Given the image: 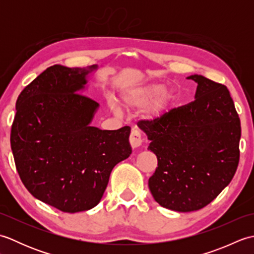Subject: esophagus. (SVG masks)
I'll return each instance as SVG.
<instances>
[{
  "label": "esophagus",
  "instance_id": "1",
  "mask_svg": "<svg viewBox=\"0 0 254 254\" xmlns=\"http://www.w3.org/2000/svg\"><path fill=\"white\" fill-rule=\"evenodd\" d=\"M130 144L133 148H137L138 146H141L142 144V136L141 133L138 132L136 128H133L130 134Z\"/></svg>",
  "mask_w": 254,
  "mask_h": 254
}]
</instances>
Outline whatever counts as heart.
I'll list each match as a JSON object with an SVG mask.
<instances>
[{
	"label": "heart",
	"instance_id": "obj_1",
	"mask_svg": "<svg viewBox=\"0 0 254 254\" xmlns=\"http://www.w3.org/2000/svg\"><path fill=\"white\" fill-rule=\"evenodd\" d=\"M172 100L174 94L166 89L165 85L159 83H145L131 86L124 89L120 95L121 104L128 109L143 107L152 101L144 112L145 118L148 120H156L163 117L168 110ZM110 105L115 108L113 102Z\"/></svg>",
	"mask_w": 254,
	"mask_h": 254
}]
</instances>
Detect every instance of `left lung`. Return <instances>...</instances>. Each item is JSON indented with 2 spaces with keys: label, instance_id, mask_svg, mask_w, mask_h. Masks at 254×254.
Returning <instances> with one entry per match:
<instances>
[{
  "label": "left lung",
  "instance_id": "8db88e82",
  "mask_svg": "<svg viewBox=\"0 0 254 254\" xmlns=\"http://www.w3.org/2000/svg\"><path fill=\"white\" fill-rule=\"evenodd\" d=\"M195 100L156 120L139 121L157 156L148 187L155 201L176 212L201 209L233 179L239 163L240 119L229 90L202 75Z\"/></svg>",
  "mask_w": 254,
  "mask_h": 254
}]
</instances>
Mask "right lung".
Returning <instances> with one entry per match:
<instances>
[{"label": "right lung", "instance_id": "right-lung-1", "mask_svg": "<svg viewBox=\"0 0 254 254\" xmlns=\"http://www.w3.org/2000/svg\"><path fill=\"white\" fill-rule=\"evenodd\" d=\"M97 67H48L16 102L10 147L20 180L36 198L65 213L95 207L113 167L132 153L130 127H90L99 105L78 93Z\"/></svg>", "mask_w": 254, "mask_h": 254}]
</instances>
